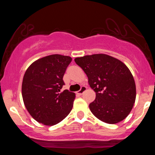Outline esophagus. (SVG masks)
<instances>
[{
  "label": "esophagus",
  "instance_id": "1",
  "mask_svg": "<svg viewBox=\"0 0 155 155\" xmlns=\"http://www.w3.org/2000/svg\"><path fill=\"white\" fill-rule=\"evenodd\" d=\"M86 90H87L86 87L82 86V87H81V89H80V90H79V91L77 92V93L79 94V95H82V94L84 93V92L86 91Z\"/></svg>",
  "mask_w": 155,
  "mask_h": 155
}]
</instances>
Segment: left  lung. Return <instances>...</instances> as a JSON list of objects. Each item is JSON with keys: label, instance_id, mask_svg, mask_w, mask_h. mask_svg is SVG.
<instances>
[{"label": "left lung", "instance_id": "left-lung-1", "mask_svg": "<svg viewBox=\"0 0 155 155\" xmlns=\"http://www.w3.org/2000/svg\"><path fill=\"white\" fill-rule=\"evenodd\" d=\"M74 61L87 74L95 92V101L89 106L94 116L108 124L124 120L136 97L134 78L127 65L106 54L85 55Z\"/></svg>", "mask_w": 155, "mask_h": 155}]
</instances>
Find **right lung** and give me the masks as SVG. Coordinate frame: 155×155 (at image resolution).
<instances>
[{
    "label": "right lung",
    "instance_id": "add662e5",
    "mask_svg": "<svg viewBox=\"0 0 155 155\" xmlns=\"http://www.w3.org/2000/svg\"><path fill=\"white\" fill-rule=\"evenodd\" d=\"M72 58L51 54L35 60L25 73L22 95L31 117L39 123L52 126L69 114L76 95L65 90L64 74Z\"/></svg>",
    "mask_w": 155,
    "mask_h": 155
}]
</instances>
